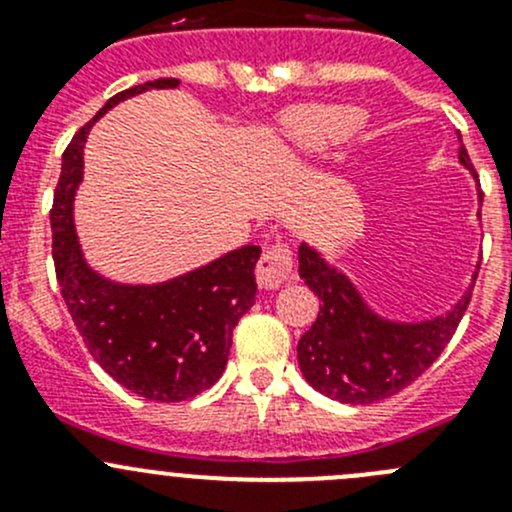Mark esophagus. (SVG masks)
Returning <instances> with one entry per match:
<instances>
[{
	"label": "esophagus",
	"instance_id": "esophagus-1",
	"mask_svg": "<svg viewBox=\"0 0 512 512\" xmlns=\"http://www.w3.org/2000/svg\"><path fill=\"white\" fill-rule=\"evenodd\" d=\"M292 280V250L287 242H277L262 252L257 262V285L265 289H280Z\"/></svg>",
	"mask_w": 512,
	"mask_h": 512
}]
</instances>
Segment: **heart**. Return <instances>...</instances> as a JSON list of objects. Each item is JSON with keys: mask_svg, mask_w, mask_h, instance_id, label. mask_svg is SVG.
I'll list each match as a JSON object with an SVG mask.
<instances>
[{"mask_svg": "<svg viewBox=\"0 0 512 512\" xmlns=\"http://www.w3.org/2000/svg\"><path fill=\"white\" fill-rule=\"evenodd\" d=\"M364 123V113L354 106L339 103H314L299 106L282 118L289 141L299 148H324L352 136Z\"/></svg>", "mask_w": 512, "mask_h": 512, "instance_id": "b5f03b06", "label": "heart"}]
</instances>
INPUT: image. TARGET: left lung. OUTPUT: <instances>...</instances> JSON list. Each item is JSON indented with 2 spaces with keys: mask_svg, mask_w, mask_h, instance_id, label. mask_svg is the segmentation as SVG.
<instances>
[{
  "mask_svg": "<svg viewBox=\"0 0 512 512\" xmlns=\"http://www.w3.org/2000/svg\"><path fill=\"white\" fill-rule=\"evenodd\" d=\"M458 158L473 170L463 141ZM299 277L319 297L317 319L297 344L299 369L319 394L342 404H376L414 384L451 342L471 304L468 289L441 317L418 324L386 322L366 307L342 272L307 245L299 247Z\"/></svg>",
  "mask_w": 512,
  "mask_h": 512,
  "instance_id": "left-lung-1",
  "label": "left lung"
}]
</instances>
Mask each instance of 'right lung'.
Here are the masks:
<instances>
[{
	"label": "right lung",
	"mask_w": 512,
	"mask_h": 512,
	"mask_svg": "<svg viewBox=\"0 0 512 512\" xmlns=\"http://www.w3.org/2000/svg\"><path fill=\"white\" fill-rule=\"evenodd\" d=\"M173 86L178 79H156L108 98L64 151L51 208L56 280L86 349L128 391L165 404L193 399L223 376L232 329L255 304L260 247L232 250L163 285H116L84 262L71 210L91 126L118 101Z\"/></svg>",
	"instance_id": "obj_1"
}]
</instances>
